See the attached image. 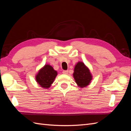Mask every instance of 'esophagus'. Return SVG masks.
Masks as SVG:
<instances>
[{"instance_id":"esophagus-1","label":"esophagus","mask_w":131,"mask_h":131,"mask_svg":"<svg viewBox=\"0 0 131 131\" xmlns=\"http://www.w3.org/2000/svg\"><path fill=\"white\" fill-rule=\"evenodd\" d=\"M63 73L64 74H68V70H63Z\"/></svg>"}]
</instances>
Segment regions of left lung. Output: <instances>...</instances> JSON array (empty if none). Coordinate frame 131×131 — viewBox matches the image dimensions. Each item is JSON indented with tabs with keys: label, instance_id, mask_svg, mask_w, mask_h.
<instances>
[{
	"label": "left lung",
	"instance_id": "1",
	"mask_svg": "<svg viewBox=\"0 0 131 131\" xmlns=\"http://www.w3.org/2000/svg\"><path fill=\"white\" fill-rule=\"evenodd\" d=\"M73 75L75 82L80 88H86L92 80L90 69L82 62H79L75 66Z\"/></svg>",
	"mask_w": 131,
	"mask_h": 131
}]
</instances>
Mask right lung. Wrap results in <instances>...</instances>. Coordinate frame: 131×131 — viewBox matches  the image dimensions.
Listing matches in <instances>:
<instances>
[{
    "label": "right lung",
    "instance_id": "right-lung-1",
    "mask_svg": "<svg viewBox=\"0 0 131 131\" xmlns=\"http://www.w3.org/2000/svg\"><path fill=\"white\" fill-rule=\"evenodd\" d=\"M57 72L50 64H45L35 75V80L43 89H49L53 84Z\"/></svg>",
    "mask_w": 131,
    "mask_h": 131
}]
</instances>
